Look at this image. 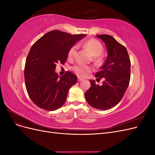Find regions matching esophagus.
<instances>
[{"instance_id":"esophagus-1","label":"esophagus","mask_w":155,"mask_h":155,"mask_svg":"<svg viewBox=\"0 0 155 155\" xmlns=\"http://www.w3.org/2000/svg\"><path fill=\"white\" fill-rule=\"evenodd\" d=\"M83 80V79L81 78H78V81H81Z\"/></svg>"}]
</instances>
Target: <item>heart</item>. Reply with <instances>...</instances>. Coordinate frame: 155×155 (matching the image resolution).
I'll list each match as a JSON object with an SVG mask.
<instances>
[{
	"mask_svg": "<svg viewBox=\"0 0 155 155\" xmlns=\"http://www.w3.org/2000/svg\"><path fill=\"white\" fill-rule=\"evenodd\" d=\"M83 47L88 51L93 56L94 60L97 63L101 62L100 55L104 51V47L99 41L96 39H88L83 44ZM77 46L73 45L68 51V57L69 59H73L76 55ZM73 72L79 76H85L92 70V68L89 66H85L80 64H75L72 67Z\"/></svg>",
	"mask_w": 155,
	"mask_h": 155,
	"instance_id": "1",
	"label": "heart"
}]
</instances>
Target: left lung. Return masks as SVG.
Returning a JSON list of instances; mask_svg holds the SVG:
<instances>
[{"label":"left lung","instance_id":"left-lung-1","mask_svg":"<svg viewBox=\"0 0 155 155\" xmlns=\"http://www.w3.org/2000/svg\"><path fill=\"white\" fill-rule=\"evenodd\" d=\"M104 41L108 51L105 63L96 78H103V85L90 80L91 87L85 93L88 104L97 109L107 110L122 99L130 82V61L126 48L109 35H97Z\"/></svg>","mask_w":155,"mask_h":155}]
</instances>
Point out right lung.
I'll return each mask as SVG.
<instances>
[{
	"instance_id": "obj_1",
	"label": "right lung",
	"mask_w": 155,
	"mask_h": 155,
	"mask_svg": "<svg viewBox=\"0 0 155 155\" xmlns=\"http://www.w3.org/2000/svg\"><path fill=\"white\" fill-rule=\"evenodd\" d=\"M85 35L52 30L33 45L24 73L27 92L37 107L53 111L66 101L70 88L77 83V76L67 71L59 78L55 69L58 63H66L70 47Z\"/></svg>"
}]
</instances>
